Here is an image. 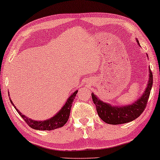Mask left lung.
<instances>
[{"mask_svg": "<svg viewBox=\"0 0 160 160\" xmlns=\"http://www.w3.org/2000/svg\"><path fill=\"white\" fill-rule=\"evenodd\" d=\"M138 44L139 41L136 39ZM148 57V55H147ZM148 82L147 87L142 94V95L136 101L130 105L126 106H112L110 103L102 101L97 96L92 93V98L96 106L98 114L102 121L109 124H121L132 122L143 112L146 104H147L148 98L153 84L152 72L150 68L148 71Z\"/></svg>", "mask_w": 160, "mask_h": 160, "instance_id": "obj_1", "label": "left lung"}]
</instances>
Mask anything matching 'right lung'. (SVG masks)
<instances>
[{
    "instance_id": "1",
    "label": "right lung",
    "mask_w": 160,
    "mask_h": 160,
    "mask_svg": "<svg viewBox=\"0 0 160 160\" xmlns=\"http://www.w3.org/2000/svg\"><path fill=\"white\" fill-rule=\"evenodd\" d=\"M77 92L78 90H76L73 93H72L71 95L68 98L67 101L65 102V103L62 107V108L54 117H51L50 119L44 120V121H37V120H33L27 117L25 115L22 114L16 108V106L13 103L10 98L9 99L12 104L13 105V106L16 109V111L21 116V117H22V119L27 122V124L30 128L38 130H54V129L62 128V126H64L66 124V122L69 119L72 104H73V100L75 99V97Z\"/></svg>"
}]
</instances>
